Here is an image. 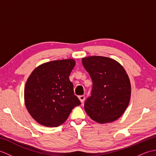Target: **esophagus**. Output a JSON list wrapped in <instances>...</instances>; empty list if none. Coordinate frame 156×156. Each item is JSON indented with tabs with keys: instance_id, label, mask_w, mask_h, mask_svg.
Instances as JSON below:
<instances>
[{
	"instance_id": "esophagus-1",
	"label": "esophagus",
	"mask_w": 156,
	"mask_h": 156,
	"mask_svg": "<svg viewBox=\"0 0 156 156\" xmlns=\"http://www.w3.org/2000/svg\"><path fill=\"white\" fill-rule=\"evenodd\" d=\"M78 98H79V99H80V102H82H82H84V101L85 100V96L84 95L79 96Z\"/></svg>"
}]
</instances>
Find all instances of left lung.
Returning <instances> with one entry per match:
<instances>
[{
	"label": "left lung",
	"instance_id": "left-lung-1",
	"mask_svg": "<svg viewBox=\"0 0 156 156\" xmlns=\"http://www.w3.org/2000/svg\"><path fill=\"white\" fill-rule=\"evenodd\" d=\"M82 62L93 83L91 97L84 103L86 112L101 124L117 120L131 98V82L125 69L115 59L104 56H88Z\"/></svg>",
	"mask_w": 156,
	"mask_h": 156
}]
</instances>
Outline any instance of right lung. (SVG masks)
<instances>
[{"instance_id":"add662e5","label":"right lung","mask_w":156,"mask_h":156,"mask_svg":"<svg viewBox=\"0 0 156 156\" xmlns=\"http://www.w3.org/2000/svg\"><path fill=\"white\" fill-rule=\"evenodd\" d=\"M75 64L74 59L48 62L37 66L29 76L24 90L25 105L38 123L58 127L81 104L69 79Z\"/></svg>"}]
</instances>
